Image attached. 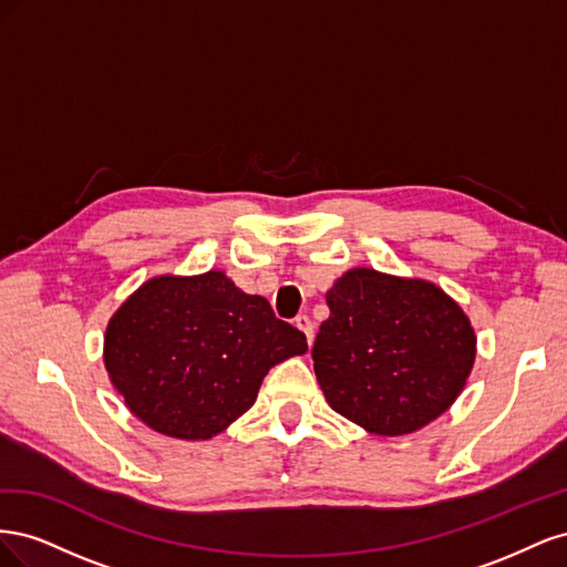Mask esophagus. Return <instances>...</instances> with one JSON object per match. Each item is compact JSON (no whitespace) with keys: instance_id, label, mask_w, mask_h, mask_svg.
Listing matches in <instances>:
<instances>
[{"instance_id":"1","label":"esophagus","mask_w":567,"mask_h":567,"mask_svg":"<svg viewBox=\"0 0 567 567\" xmlns=\"http://www.w3.org/2000/svg\"><path fill=\"white\" fill-rule=\"evenodd\" d=\"M296 329L305 333L307 346H312V340H315V326H312L310 317H307V315H300V317H296Z\"/></svg>"}]
</instances>
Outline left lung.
<instances>
[{"mask_svg": "<svg viewBox=\"0 0 567 567\" xmlns=\"http://www.w3.org/2000/svg\"><path fill=\"white\" fill-rule=\"evenodd\" d=\"M326 305L331 317L312 359L323 398L340 416L394 437L421 431L456 402L477 338L440 286L354 267L336 279Z\"/></svg>", "mask_w": 567, "mask_h": 567, "instance_id": "1", "label": "left lung"}]
</instances>
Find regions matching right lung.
Instances as JSON below:
<instances>
[{
  "mask_svg": "<svg viewBox=\"0 0 567 567\" xmlns=\"http://www.w3.org/2000/svg\"><path fill=\"white\" fill-rule=\"evenodd\" d=\"M305 352V333L221 269L148 279L104 336L113 388L151 431L175 440L227 431L255 404L269 369Z\"/></svg>",
  "mask_w": 567,
  "mask_h": 567,
  "instance_id": "1",
  "label": "right lung"
}]
</instances>
